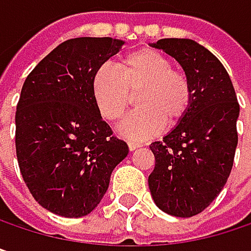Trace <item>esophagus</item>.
<instances>
[{
	"label": "esophagus",
	"mask_w": 251,
	"mask_h": 251,
	"mask_svg": "<svg viewBox=\"0 0 251 251\" xmlns=\"http://www.w3.org/2000/svg\"><path fill=\"white\" fill-rule=\"evenodd\" d=\"M127 147H129V150H130V151H133V150H136V148H139V147H141V144H138V142H132V141H129V142H127Z\"/></svg>",
	"instance_id": "esophagus-1"
}]
</instances>
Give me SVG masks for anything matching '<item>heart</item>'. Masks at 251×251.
I'll return each instance as SVG.
<instances>
[{"instance_id": "obj_1", "label": "heart", "mask_w": 251, "mask_h": 251, "mask_svg": "<svg viewBox=\"0 0 251 251\" xmlns=\"http://www.w3.org/2000/svg\"><path fill=\"white\" fill-rule=\"evenodd\" d=\"M96 106L109 122H118L138 94V109L119 126V132L132 141L157 135L164 124L180 125L193 103L189 76L176 70L173 61L160 50L141 48L126 53L118 71L100 67L91 79Z\"/></svg>"}]
</instances>
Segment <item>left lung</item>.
Returning a JSON list of instances; mask_svg holds the SVG:
<instances>
[{"label":"left lung","mask_w":251,"mask_h":251,"mask_svg":"<svg viewBox=\"0 0 251 251\" xmlns=\"http://www.w3.org/2000/svg\"><path fill=\"white\" fill-rule=\"evenodd\" d=\"M152 46L183 67L193 103L180 125L150 145L155 166L148 186L161 211L189 218L212 203L229 177L240 104L224 65L206 48L190 39H160Z\"/></svg>","instance_id":"left-lung-1"}]
</instances>
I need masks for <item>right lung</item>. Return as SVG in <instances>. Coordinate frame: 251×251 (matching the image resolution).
Segmentation results:
<instances>
[{"instance_id": "add662e5", "label": "right lung", "mask_w": 251, "mask_h": 251, "mask_svg": "<svg viewBox=\"0 0 251 251\" xmlns=\"http://www.w3.org/2000/svg\"><path fill=\"white\" fill-rule=\"evenodd\" d=\"M113 37L62 42L27 75L16 110V154L25 186L48 211L78 218L104 196L127 155L96 106L94 73L119 52Z\"/></svg>"}]
</instances>
